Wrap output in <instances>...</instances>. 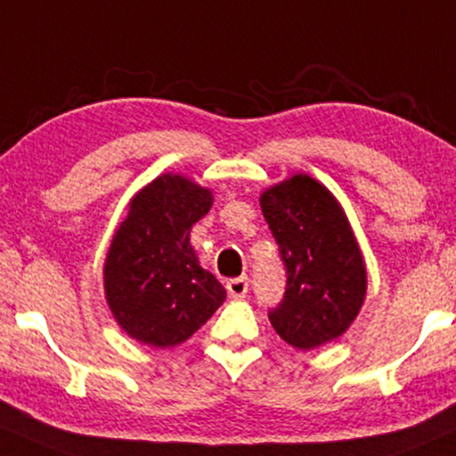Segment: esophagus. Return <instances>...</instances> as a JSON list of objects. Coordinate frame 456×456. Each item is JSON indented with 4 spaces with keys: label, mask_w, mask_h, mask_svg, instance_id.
I'll use <instances>...</instances> for the list:
<instances>
[{
    "label": "esophagus",
    "mask_w": 456,
    "mask_h": 456,
    "mask_svg": "<svg viewBox=\"0 0 456 456\" xmlns=\"http://www.w3.org/2000/svg\"><path fill=\"white\" fill-rule=\"evenodd\" d=\"M227 293L232 295L233 299H242L246 293H248V278L240 276L233 278V281L227 282Z\"/></svg>",
    "instance_id": "obj_1"
}]
</instances>
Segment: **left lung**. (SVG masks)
<instances>
[{
    "instance_id": "obj_1",
    "label": "left lung",
    "mask_w": 456,
    "mask_h": 456,
    "mask_svg": "<svg viewBox=\"0 0 456 456\" xmlns=\"http://www.w3.org/2000/svg\"><path fill=\"white\" fill-rule=\"evenodd\" d=\"M259 204L287 267L272 327L297 350L344 336L363 308L367 270L338 197L312 175L295 174L263 191Z\"/></svg>"
}]
</instances>
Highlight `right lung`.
<instances>
[{
  "label": "right lung",
  "mask_w": 456,
  "mask_h": 456,
  "mask_svg": "<svg viewBox=\"0 0 456 456\" xmlns=\"http://www.w3.org/2000/svg\"><path fill=\"white\" fill-rule=\"evenodd\" d=\"M212 201L208 186L180 174L157 175L131 197L103 263V293L114 321L135 342L178 346L227 297L191 246V229Z\"/></svg>",
  "instance_id": "right-lung-1"
}]
</instances>
